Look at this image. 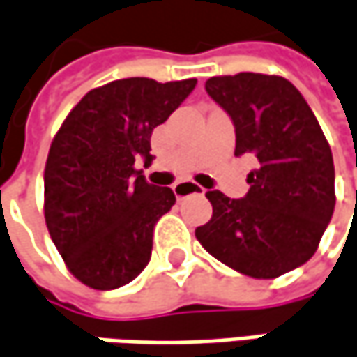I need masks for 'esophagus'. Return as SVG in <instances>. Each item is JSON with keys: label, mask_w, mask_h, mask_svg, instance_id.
I'll use <instances>...</instances> for the list:
<instances>
[{"label": "esophagus", "mask_w": 357, "mask_h": 357, "mask_svg": "<svg viewBox=\"0 0 357 357\" xmlns=\"http://www.w3.org/2000/svg\"><path fill=\"white\" fill-rule=\"evenodd\" d=\"M174 194H176L178 199H183V197H188V195L192 194H204V188L194 183V181H178L174 185Z\"/></svg>", "instance_id": "obj_1"}]
</instances>
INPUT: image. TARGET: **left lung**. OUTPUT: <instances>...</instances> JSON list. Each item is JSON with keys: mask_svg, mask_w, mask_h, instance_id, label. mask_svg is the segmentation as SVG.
<instances>
[{"mask_svg": "<svg viewBox=\"0 0 357 357\" xmlns=\"http://www.w3.org/2000/svg\"><path fill=\"white\" fill-rule=\"evenodd\" d=\"M236 128V155H256L250 190L231 199L208 192L211 220L197 241L231 270L271 280L316 254L335 206L330 144L286 77L243 71L206 82Z\"/></svg>", "mask_w": 357, "mask_h": 357, "instance_id": "left-lung-1", "label": "left lung"}]
</instances>
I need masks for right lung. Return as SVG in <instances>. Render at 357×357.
Returning a JSON list of instances; mask_svg holds the SVG:
<instances>
[{
    "label": "right lung",
    "mask_w": 357,
    "mask_h": 357,
    "mask_svg": "<svg viewBox=\"0 0 357 357\" xmlns=\"http://www.w3.org/2000/svg\"><path fill=\"white\" fill-rule=\"evenodd\" d=\"M197 79L128 77L87 91L55 133L43 172L45 224L68 270L93 289H116L148 266L153 227L176 204L133 165L151 162V132Z\"/></svg>",
    "instance_id": "1"
}]
</instances>
